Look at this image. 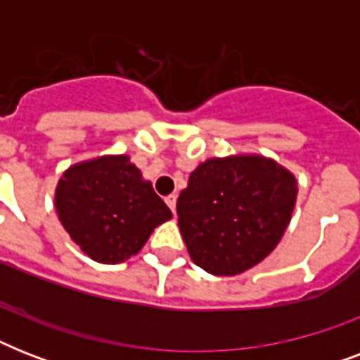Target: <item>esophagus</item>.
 Listing matches in <instances>:
<instances>
[{
	"label": "esophagus",
	"instance_id": "1",
	"mask_svg": "<svg viewBox=\"0 0 360 360\" xmlns=\"http://www.w3.org/2000/svg\"><path fill=\"white\" fill-rule=\"evenodd\" d=\"M175 203H177V196H175V194H169V196H166V205L172 209V213L174 214H175Z\"/></svg>",
	"mask_w": 360,
	"mask_h": 360
}]
</instances>
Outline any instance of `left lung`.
<instances>
[{
  "label": "left lung",
  "mask_w": 360,
  "mask_h": 360,
  "mask_svg": "<svg viewBox=\"0 0 360 360\" xmlns=\"http://www.w3.org/2000/svg\"><path fill=\"white\" fill-rule=\"evenodd\" d=\"M295 177L263 157L211 158L177 200L179 230L198 267L245 273L278 245L295 207Z\"/></svg>",
  "instance_id": "8db88e82"
}]
</instances>
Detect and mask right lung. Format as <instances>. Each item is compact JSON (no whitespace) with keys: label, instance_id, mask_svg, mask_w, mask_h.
Segmentation results:
<instances>
[{"label":"right lung","instance_id":"right-lung-1","mask_svg":"<svg viewBox=\"0 0 360 360\" xmlns=\"http://www.w3.org/2000/svg\"><path fill=\"white\" fill-rule=\"evenodd\" d=\"M56 209L70 239L101 263L129 259L157 226L172 219L168 205L124 155L70 166L56 188Z\"/></svg>","mask_w":360,"mask_h":360}]
</instances>
